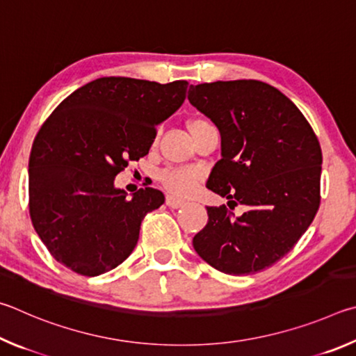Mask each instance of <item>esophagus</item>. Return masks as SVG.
<instances>
[{
	"instance_id": "esophagus-1",
	"label": "esophagus",
	"mask_w": 356,
	"mask_h": 356,
	"mask_svg": "<svg viewBox=\"0 0 356 356\" xmlns=\"http://www.w3.org/2000/svg\"><path fill=\"white\" fill-rule=\"evenodd\" d=\"M165 204H167L168 208H172V209H178V208H183L184 204H186V202L181 200V198L175 197V195H167L165 197Z\"/></svg>"
}]
</instances>
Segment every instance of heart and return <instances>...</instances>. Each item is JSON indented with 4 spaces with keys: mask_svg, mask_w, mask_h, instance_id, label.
I'll use <instances>...</instances> for the list:
<instances>
[{
    "mask_svg": "<svg viewBox=\"0 0 356 356\" xmlns=\"http://www.w3.org/2000/svg\"><path fill=\"white\" fill-rule=\"evenodd\" d=\"M203 123H208L207 118H192L189 122V129ZM200 181L202 172L194 167H168L159 173V183L164 186V189L178 197H188L194 194Z\"/></svg>",
    "mask_w": 356,
    "mask_h": 356,
    "instance_id": "heart-1",
    "label": "heart"
}]
</instances>
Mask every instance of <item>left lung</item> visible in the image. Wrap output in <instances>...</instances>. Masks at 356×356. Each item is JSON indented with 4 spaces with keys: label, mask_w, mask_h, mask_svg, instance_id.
Wrapping results in <instances>:
<instances>
[{
    "label": "left lung",
    "mask_w": 356,
    "mask_h": 356,
    "mask_svg": "<svg viewBox=\"0 0 356 356\" xmlns=\"http://www.w3.org/2000/svg\"><path fill=\"white\" fill-rule=\"evenodd\" d=\"M189 102L222 136V159L207 188L245 204L208 207L195 252L228 275H253L288 254L321 204L322 149L300 109L275 87L254 79L191 86ZM228 203V204H229Z\"/></svg>",
    "instance_id": "left-lung-1"
}]
</instances>
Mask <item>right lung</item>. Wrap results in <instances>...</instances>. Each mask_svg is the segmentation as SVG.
Masks as SVG:
<instances>
[{
  "label": "right lung",
  "mask_w": 356,
  "mask_h": 356,
  "mask_svg": "<svg viewBox=\"0 0 356 356\" xmlns=\"http://www.w3.org/2000/svg\"><path fill=\"white\" fill-rule=\"evenodd\" d=\"M188 86L99 78L70 93L43 122L29 154L28 207L58 263L97 277L134 250L143 217L164 203V194L145 188L128 200L114 178L148 153L156 124L183 104Z\"/></svg>",
  "instance_id": "add662e5"
}]
</instances>
